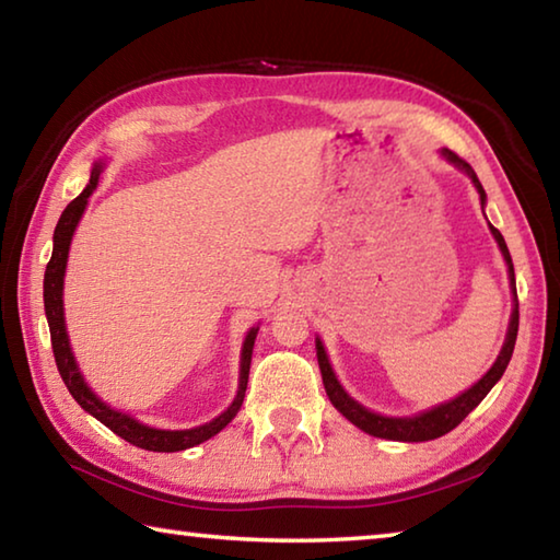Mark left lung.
Masks as SVG:
<instances>
[{
  "mask_svg": "<svg viewBox=\"0 0 560 560\" xmlns=\"http://www.w3.org/2000/svg\"><path fill=\"white\" fill-rule=\"evenodd\" d=\"M442 155L450 160L454 167L464 170L471 177L474 187H477L479 192V200H481V210H485V202H487V192L485 187H481L477 173H474L471 165L467 160H462L457 153H452V150L444 148ZM491 234H494V240L499 244L501 254H504L506 259V267H509V277H511V291H514V308H511V320H509V330H506V340H504V348H501V353L497 358V363L489 368V373L481 377L479 383H474L469 390H464L462 395L454 397L450 402H442L438 407H432L428 412H420L415 417H385V415H377L365 410L363 405L355 402L353 397H350L343 387H340L338 377L334 373V368L328 363V355L324 350V343L316 338V355H318V368H320V377H324V387H326V395L328 400L334 402L336 410L368 434H373V438H383V440H397V442H428V440H438L442 434L452 432L457 424L467 417L474 407H477L485 397L489 395L491 387L499 383V377L504 375L511 353H514V346H516V334H518V296H516V281H514V264H511V254H509V246L504 242V236L497 230L494 224H489Z\"/></svg>",
  "mask_w": 560,
  "mask_h": 560,
  "instance_id": "8db88e82",
  "label": "left lung"
}]
</instances>
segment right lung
I'll list each match as a JSON object with an SVG mask.
<instances>
[{
  "label": "right lung",
  "mask_w": 560,
  "mask_h": 560,
  "mask_svg": "<svg viewBox=\"0 0 560 560\" xmlns=\"http://www.w3.org/2000/svg\"><path fill=\"white\" fill-rule=\"evenodd\" d=\"M103 170V163H96L91 170V179L83 192L75 197L73 202L61 212V220L54 230V252H51V261L46 264V273H44V308H46V320H49V330H51V348H54V358H56V368L63 377L66 387L73 395V400L79 402L83 410L89 415L96 417L98 422L106 424L108 430H113L130 444H136L140 450L148 452H179L187 447H195L205 440L214 438L217 432L224 430L226 424L234 420V415L240 412V407L244 402V393H246V381H249V365H252V350H254V338H257L259 328H252L244 338L242 346V365H240V390H236L234 402L226 407V410L214 417L212 422L200 424L195 430H155L148 428V424L132 420L130 415L113 410L110 405H106L101 397L93 395L91 387L83 383V375L75 365L71 346H69V334H66V320H63V273H66V261H69V246H71V236L75 232V224H79L83 210H86L89 197L93 195V189L98 185V175Z\"/></svg>",
  "instance_id": "1"
}]
</instances>
